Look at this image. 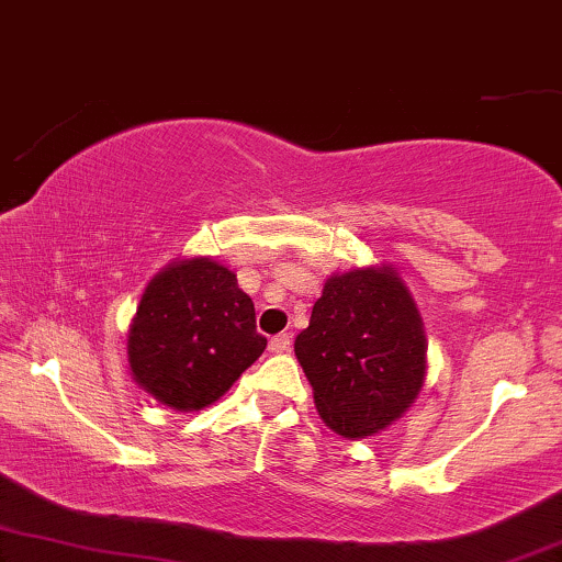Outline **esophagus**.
<instances>
[{
    "label": "esophagus",
    "instance_id": "1",
    "mask_svg": "<svg viewBox=\"0 0 562 562\" xmlns=\"http://www.w3.org/2000/svg\"><path fill=\"white\" fill-rule=\"evenodd\" d=\"M290 346H292V338H290V334H278V336H272V338H270V351H272V353H284V351H290Z\"/></svg>",
    "mask_w": 562,
    "mask_h": 562
}]
</instances>
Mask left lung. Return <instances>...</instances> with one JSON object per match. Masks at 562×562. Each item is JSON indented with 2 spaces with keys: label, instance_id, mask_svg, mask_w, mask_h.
<instances>
[{
  "label": "left lung",
  "instance_id": "8db88e82",
  "mask_svg": "<svg viewBox=\"0 0 562 562\" xmlns=\"http://www.w3.org/2000/svg\"><path fill=\"white\" fill-rule=\"evenodd\" d=\"M295 357L330 430L363 438L413 405L425 376L417 307L392 270H353L326 282Z\"/></svg>",
  "mask_w": 562,
  "mask_h": 562
}]
</instances>
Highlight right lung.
<instances>
[{"instance_id":"obj_1","label":"right lung","mask_w":562,"mask_h":562,"mask_svg":"<svg viewBox=\"0 0 562 562\" xmlns=\"http://www.w3.org/2000/svg\"><path fill=\"white\" fill-rule=\"evenodd\" d=\"M126 344L137 384L172 409H201L262 357L267 338L236 274L188 259L147 284Z\"/></svg>"}]
</instances>
